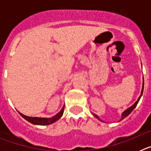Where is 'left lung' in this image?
<instances>
[{
  "label": "left lung",
  "instance_id": "1",
  "mask_svg": "<svg viewBox=\"0 0 151 151\" xmlns=\"http://www.w3.org/2000/svg\"><path fill=\"white\" fill-rule=\"evenodd\" d=\"M143 90H144V83H143V88H142V91H141V95H140V97H139V98H138V101H136L135 103H134V104L132 105V106H130V107H129V108H128L127 110H125V111H124L123 113H122V118H121V120H122V119H125V117H127L128 116H129V114H130V113H132V110H134V108H135V106H137V104H138V101H139L140 98H141V95H142V93H143ZM94 116H95V117H97V119H98V116H97V115H95V114H94ZM100 120H101V119H100Z\"/></svg>",
  "mask_w": 151,
  "mask_h": 151
}]
</instances>
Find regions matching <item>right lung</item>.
<instances>
[{"mask_svg":"<svg viewBox=\"0 0 151 151\" xmlns=\"http://www.w3.org/2000/svg\"><path fill=\"white\" fill-rule=\"evenodd\" d=\"M64 107L62 108V110H60V112L57 113V115L51 117V118H38V117H29L23 115L22 113H19L21 116L23 117L25 119L28 121V122H31V123L35 124V125H50V124L54 123V122H56L57 120H58L61 116H62L63 113L64 111Z\"/></svg>","mask_w":151,"mask_h":151,"instance_id":"add662e5","label":"right lung"}]
</instances>
